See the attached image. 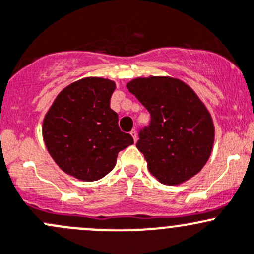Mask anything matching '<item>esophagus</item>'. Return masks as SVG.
Wrapping results in <instances>:
<instances>
[{
  "label": "esophagus",
  "instance_id": "obj_1",
  "mask_svg": "<svg viewBox=\"0 0 254 254\" xmlns=\"http://www.w3.org/2000/svg\"><path fill=\"white\" fill-rule=\"evenodd\" d=\"M130 135L133 137V140H134V142H137V132H135V129L130 130Z\"/></svg>",
  "mask_w": 254,
  "mask_h": 254
}]
</instances>
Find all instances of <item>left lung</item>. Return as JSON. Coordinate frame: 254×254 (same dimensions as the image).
Segmentation results:
<instances>
[{
  "label": "left lung",
  "instance_id": "left-lung-1",
  "mask_svg": "<svg viewBox=\"0 0 254 254\" xmlns=\"http://www.w3.org/2000/svg\"><path fill=\"white\" fill-rule=\"evenodd\" d=\"M127 89L150 114L137 142L150 174L169 186L197 175L210 156L215 132L197 94L171 77L137 78Z\"/></svg>",
  "mask_w": 254,
  "mask_h": 254
}]
</instances>
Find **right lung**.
<instances>
[{
	"instance_id": "add662e5",
	"label": "right lung",
	"mask_w": 254,
	"mask_h": 254,
	"mask_svg": "<svg viewBox=\"0 0 254 254\" xmlns=\"http://www.w3.org/2000/svg\"><path fill=\"white\" fill-rule=\"evenodd\" d=\"M116 89L104 78H84L64 88L55 99L43 124L50 155L66 174L96 181L116 165L117 154L133 144L132 135L119 127L110 108Z\"/></svg>"
}]
</instances>
